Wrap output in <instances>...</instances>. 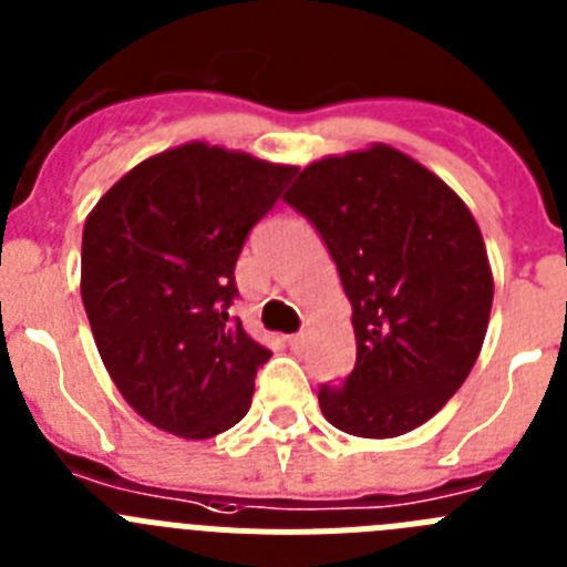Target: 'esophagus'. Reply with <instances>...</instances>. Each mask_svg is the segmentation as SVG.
<instances>
[{"instance_id":"34e87169","label":"esophagus","mask_w":567,"mask_h":567,"mask_svg":"<svg viewBox=\"0 0 567 567\" xmlns=\"http://www.w3.org/2000/svg\"><path fill=\"white\" fill-rule=\"evenodd\" d=\"M287 343H289V349H292V352H300V349H303V343H307V334H303V332L289 334Z\"/></svg>"}]
</instances>
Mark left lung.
<instances>
[{
  "label": "left lung",
  "instance_id": "left-lung-1",
  "mask_svg": "<svg viewBox=\"0 0 567 567\" xmlns=\"http://www.w3.org/2000/svg\"><path fill=\"white\" fill-rule=\"evenodd\" d=\"M312 221L352 303L358 360L320 412L354 437H400L477 363L494 278L483 233L443 178L389 144L303 167L284 195Z\"/></svg>",
  "mask_w": 567,
  "mask_h": 567
}]
</instances>
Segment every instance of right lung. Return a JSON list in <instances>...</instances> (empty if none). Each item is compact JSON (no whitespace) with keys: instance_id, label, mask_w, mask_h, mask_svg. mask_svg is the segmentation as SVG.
<instances>
[{"instance_id":"add662e5","label":"right lung","mask_w":567,"mask_h":567,"mask_svg":"<svg viewBox=\"0 0 567 567\" xmlns=\"http://www.w3.org/2000/svg\"><path fill=\"white\" fill-rule=\"evenodd\" d=\"M298 167L182 144L99 198L82 235V300L122 398L162 432L207 440L249 412L269 358L229 318L249 229Z\"/></svg>"}]
</instances>
